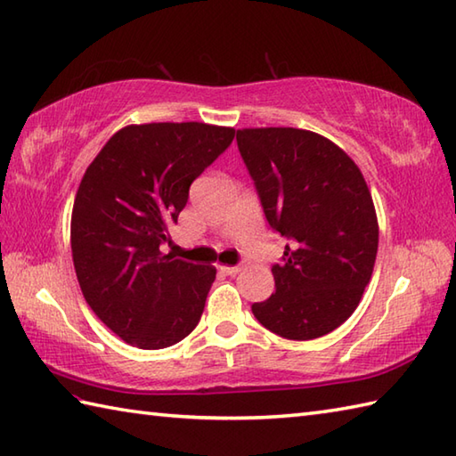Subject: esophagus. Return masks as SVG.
Instances as JSON below:
<instances>
[{
    "instance_id": "1",
    "label": "esophagus",
    "mask_w": 456,
    "mask_h": 456,
    "mask_svg": "<svg viewBox=\"0 0 456 456\" xmlns=\"http://www.w3.org/2000/svg\"><path fill=\"white\" fill-rule=\"evenodd\" d=\"M219 269L225 273V274H237L239 271H240V266L239 265H235V266H231V265H221Z\"/></svg>"
}]
</instances>
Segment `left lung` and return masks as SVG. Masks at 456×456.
<instances>
[{"label":"left lung","instance_id":"1","mask_svg":"<svg viewBox=\"0 0 456 456\" xmlns=\"http://www.w3.org/2000/svg\"><path fill=\"white\" fill-rule=\"evenodd\" d=\"M237 144L266 221L287 237L276 290L253 314L287 340H314L354 314L376 265L379 225L358 164L322 134L243 128Z\"/></svg>","mask_w":456,"mask_h":456}]
</instances>
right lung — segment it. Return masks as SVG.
Wrapping results in <instances>:
<instances>
[{
  "label": "right lung",
  "instance_id": "obj_1",
  "mask_svg": "<svg viewBox=\"0 0 456 456\" xmlns=\"http://www.w3.org/2000/svg\"><path fill=\"white\" fill-rule=\"evenodd\" d=\"M205 122L124 126L86 167L70 216V251L83 297L124 342L174 346L198 326L213 265L162 253L190 185L233 142Z\"/></svg>",
  "mask_w": 456,
  "mask_h": 456
}]
</instances>
